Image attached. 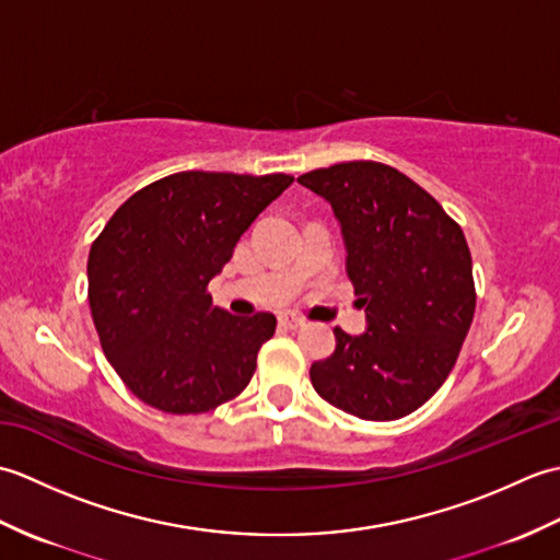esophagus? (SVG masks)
Returning <instances> with one entry per match:
<instances>
[{"label":"esophagus","instance_id":"esophagus-1","mask_svg":"<svg viewBox=\"0 0 560 560\" xmlns=\"http://www.w3.org/2000/svg\"><path fill=\"white\" fill-rule=\"evenodd\" d=\"M279 323L287 329H301L305 325V319L299 317V315H293V313H283V315H279Z\"/></svg>","mask_w":560,"mask_h":560}]
</instances>
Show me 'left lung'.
<instances>
[{
	"mask_svg": "<svg viewBox=\"0 0 560 560\" xmlns=\"http://www.w3.org/2000/svg\"><path fill=\"white\" fill-rule=\"evenodd\" d=\"M299 183L335 211L368 325L355 337L335 329L337 349L313 363V387L363 421L401 419L445 383L471 327L477 293L464 233L385 163H337Z\"/></svg>",
	"mask_w": 560,
	"mask_h": 560,
	"instance_id": "obj_1",
	"label": "left lung"
}]
</instances>
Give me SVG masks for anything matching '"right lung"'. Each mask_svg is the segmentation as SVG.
<instances>
[{"instance_id":"obj_1","label":"right lung","mask_w":560,"mask_h":560,"mask_svg":"<svg viewBox=\"0 0 560 560\" xmlns=\"http://www.w3.org/2000/svg\"><path fill=\"white\" fill-rule=\"evenodd\" d=\"M291 183L283 173H175L129 197L91 245L103 353L149 407L205 413L247 387L277 317L229 315L207 287Z\"/></svg>"}]
</instances>
